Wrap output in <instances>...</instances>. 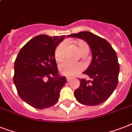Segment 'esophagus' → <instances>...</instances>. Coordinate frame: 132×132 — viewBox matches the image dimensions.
<instances>
[{
	"label": "esophagus",
	"mask_w": 132,
	"mask_h": 132,
	"mask_svg": "<svg viewBox=\"0 0 132 132\" xmlns=\"http://www.w3.org/2000/svg\"><path fill=\"white\" fill-rule=\"evenodd\" d=\"M66 79H67V81H68V82H69V81L71 80V77H66Z\"/></svg>",
	"instance_id": "obj_1"
}]
</instances>
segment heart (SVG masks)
I'll return each instance as SVG.
<instances>
[{
	"instance_id": "1",
	"label": "heart",
	"mask_w": 132,
	"mask_h": 132,
	"mask_svg": "<svg viewBox=\"0 0 132 132\" xmlns=\"http://www.w3.org/2000/svg\"><path fill=\"white\" fill-rule=\"evenodd\" d=\"M74 45L81 55H85L89 52V46L86 42L83 40H77ZM66 45L64 43H61L57 46L54 51V57L57 62H62L65 57ZM83 70V66L80 63H72L66 61L60 65V71L62 75L68 77H72Z\"/></svg>"
}]
</instances>
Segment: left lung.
Here are the masks:
<instances>
[{
  "instance_id": "8db88e82",
  "label": "left lung",
  "mask_w": 132,
  "mask_h": 132,
  "mask_svg": "<svg viewBox=\"0 0 132 132\" xmlns=\"http://www.w3.org/2000/svg\"><path fill=\"white\" fill-rule=\"evenodd\" d=\"M68 36L85 40L92 52V63L83 72L91 80L79 79L80 86L74 92L76 99L87 106L103 103L118 84L119 64L116 52L106 40L90 32H80Z\"/></svg>"
}]
</instances>
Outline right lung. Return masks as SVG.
<instances>
[{
    "mask_svg": "<svg viewBox=\"0 0 132 132\" xmlns=\"http://www.w3.org/2000/svg\"><path fill=\"white\" fill-rule=\"evenodd\" d=\"M64 36H35L20 49L14 65L13 82L18 95L35 109L56 103L67 81L60 77L54 51Z\"/></svg>",
    "mask_w": 132,
    "mask_h": 132,
    "instance_id": "obj_1",
    "label": "right lung"
}]
</instances>
